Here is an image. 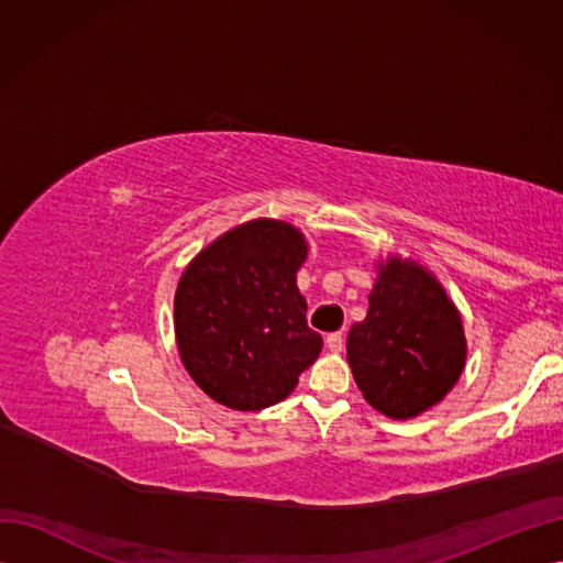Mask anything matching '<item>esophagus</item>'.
<instances>
[{"instance_id":"1","label":"esophagus","mask_w":563,"mask_h":563,"mask_svg":"<svg viewBox=\"0 0 563 563\" xmlns=\"http://www.w3.org/2000/svg\"><path fill=\"white\" fill-rule=\"evenodd\" d=\"M327 347L331 352H340L345 347V340H343V333H329L327 335Z\"/></svg>"}]
</instances>
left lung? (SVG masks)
<instances>
[{
  "mask_svg": "<svg viewBox=\"0 0 563 563\" xmlns=\"http://www.w3.org/2000/svg\"><path fill=\"white\" fill-rule=\"evenodd\" d=\"M376 269L366 319L347 335V364L376 411L408 420L439 404L463 376V317L418 261L387 255Z\"/></svg>",
  "mask_w": 563,
  "mask_h": 563,
  "instance_id": "left-lung-1",
  "label": "left lung"
}]
</instances>
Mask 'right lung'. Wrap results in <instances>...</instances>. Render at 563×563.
Masks as SVG:
<instances>
[{"label": "right lung", "mask_w": 563, "mask_h": 563, "mask_svg": "<svg viewBox=\"0 0 563 563\" xmlns=\"http://www.w3.org/2000/svg\"><path fill=\"white\" fill-rule=\"evenodd\" d=\"M305 234L255 218L201 249L180 275L174 329L180 362L207 395L234 411L286 399L321 352L296 275Z\"/></svg>", "instance_id": "right-lung-1"}]
</instances>
